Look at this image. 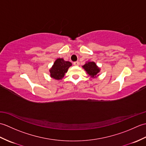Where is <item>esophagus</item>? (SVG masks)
<instances>
[{
  "label": "esophagus",
  "mask_w": 146,
  "mask_h": 146,
  "mask_svg": "<svg viewBox=\"0 0 146 146\" xmlns=\"http://www.w3.org/2000/svg\"><path fill=\"white\" fill-rule=\"evenodd\" d=\"M79 64H80V63H79L78 61H75V62H74V63H73V64L75 65V66H78Z\"/></svg>",
  "instance_id": "1"
}]
</instances>
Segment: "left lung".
Here are the masks:
<instances>
[{
    "instance_id": "8db88e82",
    "label": "left lung",
    "mask_w": 146,
    "mask_h": 146,
    "mask_svg": "<svg viewBox=\"0 0 146 146\" xmlns=\"http://www.w3.org/2000/svg\"><path fill=\"white\" fill-rule=\"evenodd\" d=\"M83 68H84L88 75L93 77V78L95 77L97 73L100 71V68H98L96 64L93 61L88 62V63H85L83 66Z\"/></svg>"
}]
</instances>
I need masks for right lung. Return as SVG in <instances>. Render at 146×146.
<instances>
[{
    "mask_svg": "<svg viewBox=\"0 0 146 146\" xmlns=\"http://www.w3.org/2000/svg\"><path fill=\"white\" fill-rule=\"evenodd\" d=\"M71 64L69 61H64L63 59L58 58L55 61L53 66L49 70L51 73V76L56 80H61L64 77L68 68L71 66Z\"/></svg>",
    "mask_w": 146,
    "mask_h": 146,
    "instance_id": "1",
    "label": "right lung"
}]
</instances>
